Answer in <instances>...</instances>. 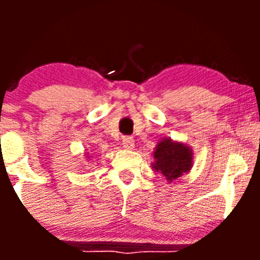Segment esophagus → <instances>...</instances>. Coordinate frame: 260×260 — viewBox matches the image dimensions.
Instances as JSON below:
<instances>
[{"mask_svg": "<svg viewBox=\"0 0 260 260\" xmlns=\"http://www.w3.org/2000/svg\"><path fill=\"white\" fill-rule=\"evenodd\" d=\"M122 147L125 150H134L135 143L133 137H123L122 138Z\"/></svg>", "mask_w": 260, "mask_h": 260, "instance_id": "obj_1", "label": "esophagus"}]
</instances>
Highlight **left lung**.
I'll list each match as a JSON object with an SVG mask.
<instances>
[{
  "mask_svg": "<svg viewBox=\"0 0 260 260\" xmlns=\"http://www.w3.org/2000/svg\"><path fill=\"white\" fill-rule=\"evenodd\" d=\"M152 169L162 174L169 183L190 172L192 167V150L187 144L164 138L153 151Z\"/></svg>",
  "mask_w": 260,
  "mask_h": 260,
  "instance_id": "left-lung-1",
  "label": "left lung"
}]
</instances>
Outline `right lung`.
<instances>
[{
	"instance_id": "1",
	"label": "right lung",
	"mask_w": 260,
	"mask_h": 260,
	"mask_svg": "<svg viewBox=\"0 0 260 260\" xmlns=\"http://www.w3.org/2000/svg\"><path fill=\"white\" fill-rule=\"evenodd\" d=\"M87 157H88V156H87Z\"/></svg>"
}]
</instances>
